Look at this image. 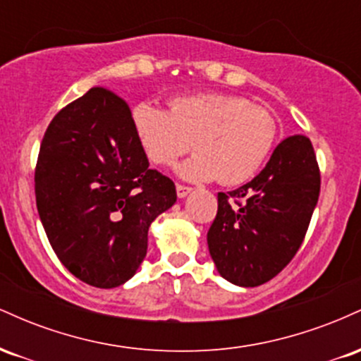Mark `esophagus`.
<instances>
[{
    "label": "esophagus",
    "instance_id": "obj_1",
    "mask_svg": "<svg viewBox=\"0 0 361 361\" xmlns=\"http://www.w3.org/2000/svg\"><path fill=\"white\" fill-rule=\"evenodd\" d=\"M190 192H192V186H186V185H181V183L176 185V195L180 198H185Z\"/></svg>",
    "mask_w": 361,
    "mask_h": 361
}]
</instances>
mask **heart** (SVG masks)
<instances>
[{"label": "heart", "instance_id": "b5f03b06", "mask_svg": "<svg viewBox=\"0 0 361 361\" xmlns=\"http://www.w3.org/2000/svg\"><path fill=\"white\" fill-rule=\"evenodd\" d=\"M132 127L149 159L159 166L176 163L192 149L197 154L178 168L186 180L241 185L263 168L276 139L270 110L229 93H193L169 98L168 110L139 103Z\"/></svg>", "mask_w": 361, "mask_h": 361}]
</instances>
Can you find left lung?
<instances>
[{"label":"left lung","instance_id":"obj_1","mask_svg":"<svg viewBox=\"0 0 361 361\" xmlns=\"http://www.w3.org/2000/svg\"><path fill=\"white\" fill-rule=\"evenodd\" d=\"M321 192L312 142L290 135L275 147L258 176L217 195L207 243L215 267L239 287L276 276L299 251Z\"/></svg>","mask_w":361,"mask_h":361}]
</instances>
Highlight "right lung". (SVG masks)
<instances>
[{
  "mask_svg": "<svg viewBox=\"0 0 361 361\" xmlns=\"http://www.w3.org/2000/svg\"><path fill=\"white\" fill-rule=\"evenodd\" d=\"M35 200L61 263L85 283L114 288L137 271L149 226L175 204L176 188L149 168L127 102L97 86L49 123Z\"/></svg>",
  "mask_w": 361,
  "mask_h": 361,
  "instance_id": "obj_1",
  "label": "right lung"
}]
</instances>
